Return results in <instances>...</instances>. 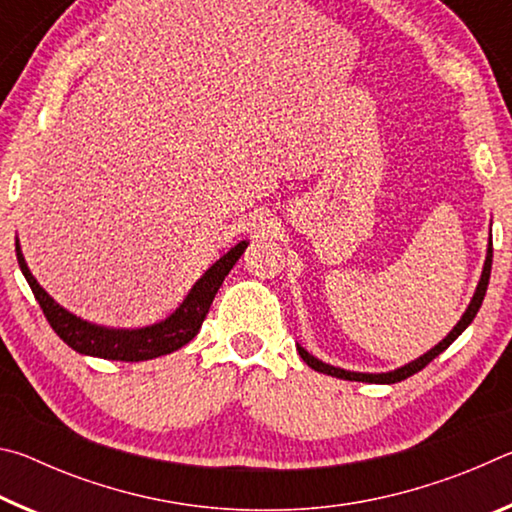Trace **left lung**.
Wrapping results in <instances>:
<instances>
[{"instance_id": "left-lung-1", "label": "left lung", "mask_w": 512, "mask_h": 512, "mask_svg": "<svg viewBox=\"0 0 512 512\" xmlns=\"http://www.w3.org/2000/svg\"><path fill=\"white\" fill-rule=\"evenodd\" d=\"M490 271H492V237H490L488 257H485V264H483V273H481L479 287H476L474 298H472V302H470V307H467V311L463 314V318L458 320V325L452 329V332L447 334V339L440 341V343L436 345V348L429 350L427 354H422L420 359H415V361H411V363H406L404 368H397V370H393V372H381V375H366V372H350V370H341V368L329 366V363L318 361L316 357H311V354H309L305 348H300V345H298L300 357H302V361L307 363L309 368H314V370H318V372H323V375H332V377L350 379V381H370V384H395V381H402V379H406V377H411V375H415V372H418V370H422L424 366H427V363H431L433 359H436L440 352H445V350L449 348V345H452V343L458 339V336H461L463 329L472 323L474 316H476V311H479L481 302H483V298H485V291H488Z\"/></svg>"}]
</instances>
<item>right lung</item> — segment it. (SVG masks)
Returning a JSON list of instances; mask_svg holds the SVG:
<instances>
[{
    "label": "right lung",
    "instance_id": "obj_1",
    "mask_svg": "<svg viewBox=\"0 0 512 512\" xmlns=\"http://www.w3.org/2000/svg\"><path fill=\"white\" fill-rule=\"evenodd\" d=\"M246 246V241H241V244L228 250L219 262H214L207 268L205 275L194 284L189 296L183 300V305L173 311L167 320L142 329H108L69 314L67 309L54 302V298H49V293L31 275L17 241L15 253L17 264H20L24 277H27L42 314H45L51 329H54L69 348L81 354H90V357H101L110 361H146L183 348V345L194 339L203 325L207 311H210L216 291H219L225 275L237 264V259L244 253Z\"/></svg>",
    "mask_w": 512,
    "mask_h": 512
}]
</instances>
